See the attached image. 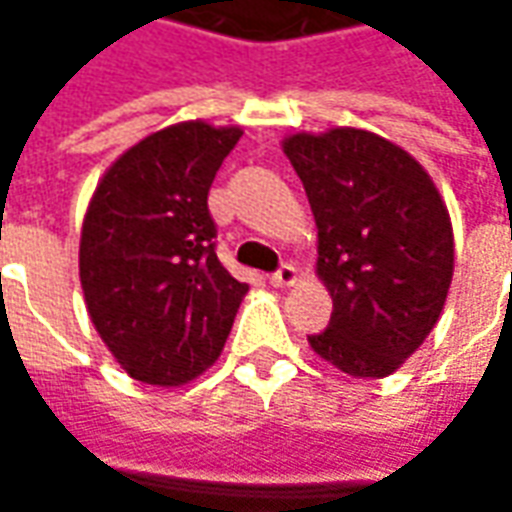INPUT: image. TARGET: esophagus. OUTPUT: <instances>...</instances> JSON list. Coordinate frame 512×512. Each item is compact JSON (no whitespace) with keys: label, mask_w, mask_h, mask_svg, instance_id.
Instances as JSON below:
<instances>
[{"label":"esophagus","mask_w":512,"mask_h":512,"mask_svg":"<svg viewBox=\"0 0 512 512\" xmlns=\"http://www.w3.org/2000/svg\"><path fill=\"white\" fill-rule=\"evenodd\" d=\"M296 279H299V273H296V267L290 265V262L279 265V270L270 276V282H273V285H293Z\"/></svg>","instance_id":"obj_1"}]
</instances>
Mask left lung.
Returning <instances> with one entry per match:
<instances>
[{"label": "left lung", "instance_id": "left-lung-1", "mask_svg": "<svg viewBox=\"0 0 512 512\" xmlns=\"http://www.w3.org/2000/svg\"><path fill=\"white\" fill-rule=\"evenodd\" d=\"M285 153L319 227L330 325L310 347L359 379L390 376L442 316L453 227L424 168L376 133H296Z\"/></svg>", "mask_w": 512, "mask_h": 512}]
</instances>
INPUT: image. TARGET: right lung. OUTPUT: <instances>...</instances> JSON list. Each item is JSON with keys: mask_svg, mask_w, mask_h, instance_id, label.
Masks as SVG:
<instances>
[{"mask_svg": "<svg viewBox=\"0 0 512 512\" xmlns=\"http://www.w3.org/2000/svg\"><path fill=\"white\" fill-rule=\"evenodd\" d=\"M242 130L185 122L119 156L90 199L79 279L90 322L145 384H182L219 359L247 285L216 256L207 193Z\"/></svg>", "mask_w": 512, "mask_h": 512, "instance_id": "1", "label": "right lung"}]
</instances>
